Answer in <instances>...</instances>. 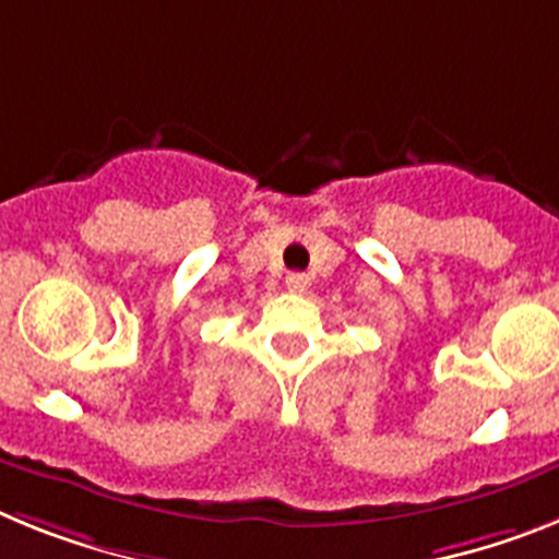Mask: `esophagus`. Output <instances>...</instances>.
Listing matches in <instances>:
<instances>
[{"label": "esophagus", "mask_w": 559, "mask_h": 559, "mask_svg": "<svg viewBox=\"0 0 559 559\" xmlns=\"http://www.w3.org/2000/svg\"><path fill=\"white\" fill-rule=\"evenodd\" d=\"M310 285V276L308 274H299V271H294V274L285 276V288L294 290V294H305Z\"/></svg>", "instance_id": "1"}]
</instances>
